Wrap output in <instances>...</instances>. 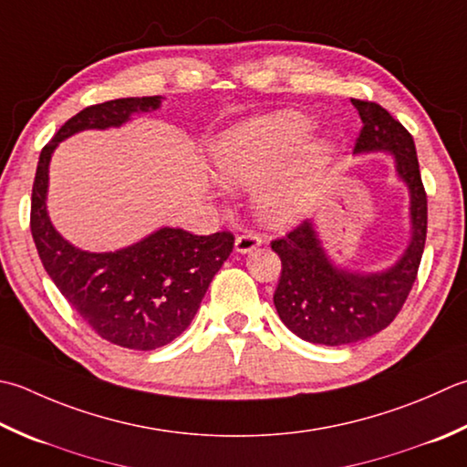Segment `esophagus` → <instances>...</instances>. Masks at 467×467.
I'll list each match as a JSON object with an SVG mask.
<instances>
[{
  "label": "esophagus",
  "mask_w": 467,
  "mask_h": 467,
  "mask_svg": "<svg viewBox=\"0 0 467 467\" xmlns=\"http://www.w3.org/2000/svg\"><path fill=\"white\" fill-rule=\"evenodd\" d=\"M259 244H261V236H259V234H254V233H244V234H239V236H236V241H234V249H236V253H243V254H246V253H251V251L257 249Z\"/></svg>",
  "instance_id": "esophagus-1"
}]
</instances>
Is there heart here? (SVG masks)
<instances>
[{
  "instance_id": "heart-1",
  "label": "heart",
  "mask_w": 467,
  "mask_h": 467,
  "mask_svg": "<svg viewBox=\"0 0 467 467\" xmlns=\"http://www.w3.org/2000/svg\"><path fill=\"white\" fill-rule=\"evenodd\" d=\"M312 131L314 121L299 111L269 113L234 125L213 150L218 178L233 186L259 184L254 208L263 223H296L312 206L319 184L337 160L332 137L307 141Z\"/></svg>"
}]
</instances>
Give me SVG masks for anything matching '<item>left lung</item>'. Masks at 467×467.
Returning a JSON list of instances; mask_svg holds the SVG:
<instances>
[{"label":"left lung","mask_w":467,"mask_h":467,"mask_svg":"<svg viewBox=\"0 0 467 467\" xmlns=\"http://www.w3.org/2000/svg\"><path fill=\"white\" fill-rule=\"evenodd\" d=\"M352 105L362 119L354 151L395 155L399 178L410 192L413 234L405 254L390 269L368 275L332 265L309 221L271 241V249L281 259L273 304L281 322L312 344H352L385 330L413 289L427 239V194L413 135L379 103L352 99Z\"/></svg>","instance_id":"1"}]
</instances>
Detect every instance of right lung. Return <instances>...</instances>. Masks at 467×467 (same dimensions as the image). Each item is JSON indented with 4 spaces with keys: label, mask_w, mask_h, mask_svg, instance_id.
<instances>
[{
    "label": "right lung",
    "mask_w": 467,
    "mask_h": 467,
    "mask_svg": "<svg viewBox=\"0 0 467 467\" xmlns=\"http://www.w3.org/2000/svg\"><path fill=\"white\" fill-rule=\"evenodd\" d=\"M160 103V97H131L82 109L44 145L32 186L30 231L46 273L103 340L131 350H155L186 330L210 281L231 254L234 236L228 231L198 236L182 228H160L121 251H80L54 231L46 213L48 163L67 137L119 127Z\"/></svg>",
    "instance_id": "add662e5"
}]
</instances>
